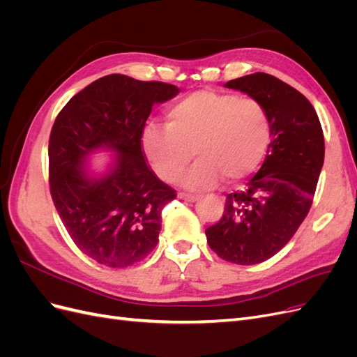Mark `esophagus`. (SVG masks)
Here are the masks:
<instances>
[{
    "label": "esophagus",
    "mask_w": 357,
    "mask_h": 357,
    "mask_svg": "<svg viewBox=\"0 0 357 357\" xmlns=\"http://www.w3.org/2000/svg\"><path fill=\"white\" fill-rule=\"evenodd\" d=\"M178 198L186 202H197L199 199L197 195H190V193H178Z\"/></svg>",
    "instance_id": "34e87169"
}]
</instances>
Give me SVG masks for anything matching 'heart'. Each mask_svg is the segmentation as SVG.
<instances>
[{
  "mask_svg": "<svg viewBox=\"0 0 357 357\" xmlns=\"http://www.w3.org/2000/svg\"><path fill=\"white\" fill-rule=\"evenodd\" d=\"M269 142L271 119L262 102L215 91L185 96L168 110L167 125L149 123L142 132L144 153L162 180L174 181L195 155L198 162L181 180L189 190L252 176Z\"/></svg>",
  "mask_w": 357,
  "mask_h": 357,
  "instance_id": "obj_1",
  "label": "heart"
}]
</instances>
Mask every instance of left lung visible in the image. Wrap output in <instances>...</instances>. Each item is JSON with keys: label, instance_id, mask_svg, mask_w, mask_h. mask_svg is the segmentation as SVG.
Masks as SVG:
<instances>
[{"label": "left lung", "instance_id": "1", "mask_svg": "<svg viewBox=\"0 0 357 357\" xmlns=\"http://www.w3.org/2000/svg\"><path fill=\"white\" fill-rule=\"evenodd\" d=\"M225 86L264 104L271 142L261 169L245 190L226 197L222 219L205 235L223 261L255 265L282 250L307 218L325 160V138L314 107L274 75L255 73Z\"/></svg>", "mask_w": 357, "mask_h": 357}]
</instances>
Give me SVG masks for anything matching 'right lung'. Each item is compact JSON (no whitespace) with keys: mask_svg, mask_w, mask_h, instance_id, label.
Wrapping results in <instances>:
<instances>
[{"mask_svg":"<svg viewBox=\"0 0 357 357\" xmlns=\"http://www.w3.org/2000/svg\"><path fill=\"white\" fill-rule=\"evenodd\" d=\"M178 92L174 84L110 74L74 95L53 123V204L75 245L101 265H134L158 244L162 208L176 190L146 164L142 132L153 104ZM98 151L114 152L102 173L89 160Z\"/></svg>","mask_w":357,"mask_h":357,"instance_id":"1","label":"right lung"}]
</instances>
